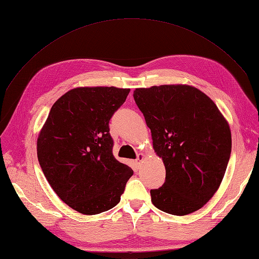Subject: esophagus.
Segmentation results:
<instances>
[{
  "instance_id": "obj_1",
  "label": "esophagus",
  "mask_w": 259,
  "mask_h": 259,
  "mask_svg": "<svg viewBox=\"0 0 259 259\" xmlns=\"http://www.w3.org/2000/svg\"><path fill=\"white\" fill-rule=\"evenodd\" d=\"M144 159H145V155H144L143 153H141V154H138V155H137L136 162H137V163H141Z\"/></svg>"
}]
</instances>
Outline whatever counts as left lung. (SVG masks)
Masks as SVG:
<instances>
[{"label":"left lung","instance_id":"left-lung-1","mask_svg":"<svg viewBox=\"0 0 259 259\" xmlns=\"http://www.w3.org/2000/svg\"><path fill=\"white\" fill-rule=\"evenodd\" d=\"M134 100L150 128L166 181L150 190L151 202L172 215L201 209L218 191L232 149L230 125L217 104L197 88H137Z\"/></svg>","mask_w":259,"mask_h":259}]
</instances>
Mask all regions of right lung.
Here are the masks:
<instances>
[{"label": "right lung", "instance_id": "add662e5", "mask_svg": "<svg viewBox=\"0 0 259 259\" xmlns=\"http://www.w3.org/2000/svg\"><path fill=\"white\" fill-rule=\"evenodd\" d=\"M130 93L115 87H79L56 101L37 138V157L56 194L94 215L121 200L133 170L112 154L109 122Z\"/></svg>", "mask_w": 259, "mask_h": 259}]
</instances>
